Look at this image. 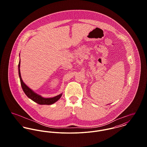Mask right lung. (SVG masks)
Segmentation results:
<instances>
[{
    "label": "right lung",
    "mask_w": 147,
    "mask_h": 147,
    "mask_svg": "<svg viewBox=\"0 0 147 147\" xmlns=\"http://www.w3.org/2000/svg\"><path fill=\"white\" fill-rule=\"evenodd\" d=\"M20 61H19L18 69H19V75L20 80V83L22 90L25 94L27 96L28 98L33 100L34 102L40 104V105H51L54 103L56 102L57 101H58L60 98L62 96V93L54 97L51 98H44L38 94L37 93H35L34 91H33L30 88H29L26 84H25L22 79H21V74H20Z\"/></svg>",
    "instance_id": "obj_1"
}]
</instances>
